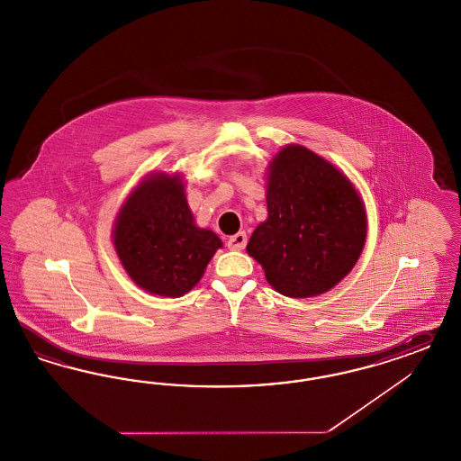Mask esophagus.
<instances>
[{"label":"esophagus","mask_w":461,"mask_h":461,"mask_svg":"<svg viewBox=\"0 0 461 461\" xmlns=\"http://www.w3.org/2000/svg\"><path fill=\"white\" fill-rule=\"evenodd\" d=\"M246 242H248L246 232H238L236 236H230V238L227 239V248L232 249V251H239V249H242L246 246Z\"/></svg>","instance_id":"34e87169"}]
</instances>
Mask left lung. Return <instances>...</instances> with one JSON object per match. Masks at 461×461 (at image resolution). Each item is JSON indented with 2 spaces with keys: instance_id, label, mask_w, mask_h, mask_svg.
Listing matches in <instances>:
<instances>
[{
  "instance_id": "left-lung-1",
  "label": "left lung",
  "mask_w": 461,
  "mask_h": 461,
  "mask_svg": "<svg viewBox=\"0 0 461 461\" xmlns=\"http://www.w3.org/2000/svg\"><path fill=\"white\" fill-rule=\"evenodd\" d=\"M268 219L246 251L273 289L304 299L333 289L356 267L367 217L350 179L303 145L273 157L267 179Z\"/></svg>"
}]
</instances>
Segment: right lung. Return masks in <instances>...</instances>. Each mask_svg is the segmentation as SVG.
I'll use <instances>...</instances> for the list:
<instances>
[{
	"instance_id": "1",
	"label": "right lung",
	"mask_w": 461,
	"mask_h": 461,
	"mask_svg": "<svg viewBox=\"0 0 461 461\" xmlns=\"http://www.w3.org/2000/svg\"><path fill=\"white\" fill-rule=\"evenodd\" d=\"M114 248L131 280L150 294L181 297L205 273L222 240L200 229L189 210L179 174L147 176L121 206Z\"/></svg>"
}]
</instances>
